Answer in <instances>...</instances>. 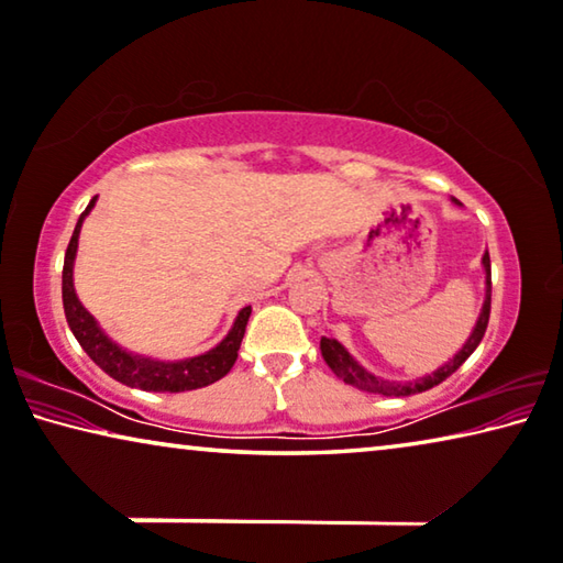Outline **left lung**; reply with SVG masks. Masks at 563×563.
<instances>
[{
	"label": "left lung",
	"instance_id": "obj_1",
	"mask_svg": "<svg viewBox=\"0 0 563 563\" xmlns=\"http://www.w3.org/2000/svg\"><path fill=\"white\" fill-rule=\"evenodd\" d=\"M453 203H461V201H457V198H453ZM481 264H483V272H486V299H483L481 314H478V319H475V327H473V332L468 334V340H465L463 347L455 352V357L451 362H445L443 367H438L435 372H432V375H426V377H420V379H410V383L377 377V375H372L369 369L362 367L360 362L354 360L352 354L347 352V347H344L342 342L332 340V336H322V342H319V350H322L324 362H327V365H330V369L334 372V375L340 377V379H344V383H347V385L357 387V390L385 395V397H408V395H415V393H426V390H430V387L440 385L445 377H451L453 372L461 367L465 360L471 357V354L475 352V347H478V344H481L483 334H486L488 317H490V256H488V252L483 254Z\"/></svg>",
	"mask_w": 563,
	"mask_h": 563
}]
</instances>
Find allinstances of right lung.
I'll use <instances>...</instances> for the list:
<instances>
[{"mask_svg": "<svg viewBox=\"0 0 563 563\" xmlns=\"http://www.w3.org/2000/svg\"><path fill=\"white\" fill-rule=\"evenodd\" d=\"M95 201H98V196L92 198L88 209H85L80 219H77V227L73 231L70 244H67L65 266H63L65 317L75 334V340L80 342V347L88 352V357L102 372H106V375L118 379V383L135 387V390H145V393L198 390V387H206L216 383V379H221L223 375H229V369L239 357V347H241V340H244L252 307H244L239 311L229 334L223 336L213 350L198 354V357H186V360H153V357H143V354L128 352L125 347H120L118 342H112L110 336L102 332L98 319L82 307V301L77 299V291H75L73 269H75L77 239H80L82 221L85 216L92 211Z\"/></svg>", "mask_w": 563, "mask_h": 563, "instance_id": "1", "label": "right lung"}]
</instances>
